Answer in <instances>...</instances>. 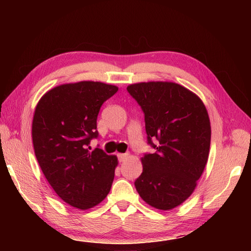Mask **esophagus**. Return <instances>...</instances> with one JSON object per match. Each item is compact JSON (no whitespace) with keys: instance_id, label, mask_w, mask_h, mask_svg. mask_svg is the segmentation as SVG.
Masks as SVG:
<instances>
[{"instance_id":"1","label":"esophagus","mask_w":251,"mask_h":251,"mask_svg":"<svg viewBox=\"0 0 251 251\" xmlns=\"http://www.w3.org/2000/svg\"><path fill=\"white\" fill-rule=\"evenodd\" d=\"M117 157H119L120 162H124L125 159L128 157V154H127V153H120V154H117Z\"/></svg>"}]
</instances>
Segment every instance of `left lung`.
Masks as SVG:
<instances>
[{
  "mask_svg": "<svg viewBox=\"0 0 251 251\" xmlns=\"http://www.w3.org/2000/svg\"><path fill=\"white\" fill-rule=\"evenodd\" d=\"M127 92L145 114L148 145L155 150L141 159L136 190L150 206L173 209L193 193L206 166L211 136L207 110L195 94L176 83H138Z\"/></svg>",
  "mask_w": 251,
  "mask_h": 251,
  "instance_id": "8db88e82",
  "label": "left lung"
}]
</instances>
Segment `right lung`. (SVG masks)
I'll list each match as a JSON object with an SVG mask.
<instances>
[{
	"label": "right lung",
	"mask_w": 251,
	"mask_h": 251,
	"mask_svg": "<svg viewBox=\"0 0 251 251\" xmlns=\"http://www.w3.org/2000/svg\"><path fill=\"white\" fill-rule=\"evenodd\" d=\"M117 89L100 82L65 84L36 105L32 140L37 162L57 195L78 209L98 205L113 182L116 156L89 145L99 136L101 105Z\"/></svg>",
	"instance_id": "add662e5"
}]
</instances>
